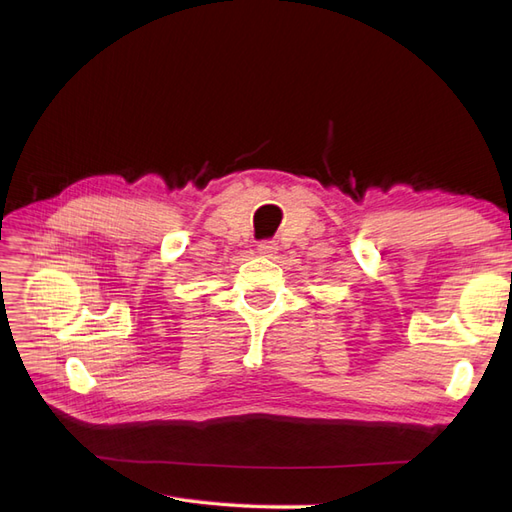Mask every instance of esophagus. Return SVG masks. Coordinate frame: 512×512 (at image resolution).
Listing matches in <instances>:
<instances>
[{"mask_svg":"<svg viewBox=\"0 0 512 512\" xmlns=\"http://www.w3.org/2000/svg\"><path fill=\"white\" fill-rule=\"evenodd\" d=\"M275 252H277V243H275V241H262V243L258 245V254H260V256L271 258Z\"/></svg>","mask_w":512,"mask_h":512,"instance_id":"obj_1","label":"esophagus"}]
</instances>
